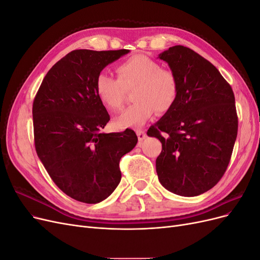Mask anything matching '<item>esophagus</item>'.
Returning <instances> with one entry per match:
<instances>
[{
    "label": "esophagus",
    "mask_w": 260,
    "mask_h": 260,
    "mask_svg": "<svg viewBox=\"0 0 260 260\" xmlns=\"http://www.w3.org/2000/svg\"><path fill=\"white\" fill-rule=\"evenodd\" d=\"M137 136H138V139L140 142H142V141L146 138V132L144 130H137Z\"/></svg>",
    "instance_id": "esophagus-1"
}]
</instances>
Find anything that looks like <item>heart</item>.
Returning <instances> with one entry per match:
<instances>
[{
  "label": "heart",
  "mask_w": 260,
  "mask_h": 260,
  "mask_svg": "<svg viewBox=\"0 0 260 260\" xmlns=\"http://www.w3.org/2000/svg\"><path fill=\"white\" fill-rule=\"evenodd\" d=\"M117 79L100 73L95 79L96 95L108 112L116 113L122 107L127 91L132 92L131 106L117 118V128L140 127L151 119L156 111L169 112L179 95L176 74L161 67L158 61L144 54H135L116 66Z\"/></svg>",
  "instance_id": "1"
}]
</instances>
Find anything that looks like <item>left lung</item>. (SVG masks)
<instances>
[{
	"label": "left lung",
	"instance_id": "8db88e82",
	"mask_svg": "<svg viewBox=\"0 0 260 260\" xmlns=\"http://www.w3.org/2000/svg\"><path fill=\"white\" fill-rule=\"evenodd\" d=\"M159 58L176 74L179 95L147 130L162 145L157 176L168 191L196 196L214 187L230 162L239 125L234 94L219 70L191 49L172 46Z\"/></svg>",
	"mask_w": 260,
	"mask_h": 260
}]
</instances>
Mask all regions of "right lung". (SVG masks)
<instances>
[{"label": "right lung", "mask_w": 260, "mask_h": 260, "mask_svg": "<svg viewBox=\"0 0 260 260\" xmlns=\"http://www.w3.org/2000/svg\"><path fill=\"white\" fill-rule=\"evenodd\" d=\"M129 50H75L46 74L32 105L35 146L53 182L86 204L107 199L121 180L120 158L137 145L131 129L103 133L111 119L96 92L98 75Z\"/></svg>", "instance_id": "1"}]
</instances>
